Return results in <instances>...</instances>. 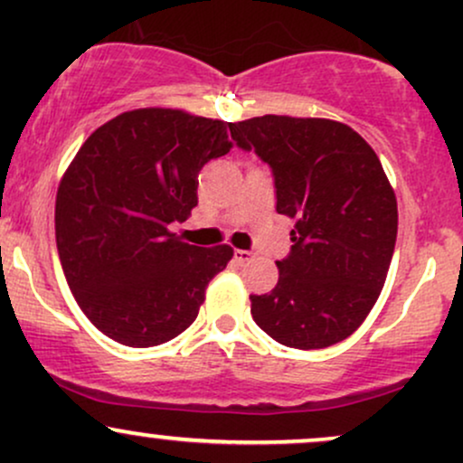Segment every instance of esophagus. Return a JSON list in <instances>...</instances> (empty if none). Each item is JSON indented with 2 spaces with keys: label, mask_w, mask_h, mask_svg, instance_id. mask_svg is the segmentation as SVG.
I'll use <instances>...</instances> for the list:
<instances>
[{
  "label": "esophagus",
  "mask_w": 463,
  "mask_h": 463,
  "mask_svg": "<svg viewBox=\"0 0 463 463\" xmlns=\"http://www.w3.org/2000/svg\"><path fill=\"white\" fill-rule=\"evenodd\" d=\"M232 259H235L237 265H246L252 261V252H248V250H235Z\"/></svg>",
  "instance_id": "obj_1"
}]
</instances>
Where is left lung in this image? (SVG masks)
<instances>
[{
    "instance_id": "obj_1",
    "label": "left lung",
    "mask_w": 463,
    "mask_h": 463,
    "mask_svg": "<svg viewBox=\"0 0 463 463\" xmlns=\"http://www.w3.org/2000/svg\"><path fill=\"white\" fill-rule=\"evenodd\" d=\"M237 147L269 165L276 211L296 222L269 294L252 317L289 348L342 342L368 317L396 246V195L374 150L350 126L263 115L231 124Z\"/></svg>"
}]
</instances>
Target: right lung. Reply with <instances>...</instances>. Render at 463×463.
Wrapping results in <instances>:
<instances>
[{"instance_id": "right-lung-1", "label": "right lung", "mask_w": 463, "mask_h": 463, "mask_svg": "<svg viewBox=\"0 0 463 463\" xmlns=\"http://www.w3.org/2000/svg\"><path fill=\"white\" fill-rule=\"evenodd\" d=\"M231 124L172 109L106 121L82 143L56 195V246L84 316L130 348L169 342L198 317L231 246L180 241L198 174L231 152Z\"/></svg>"}]
</instances>
